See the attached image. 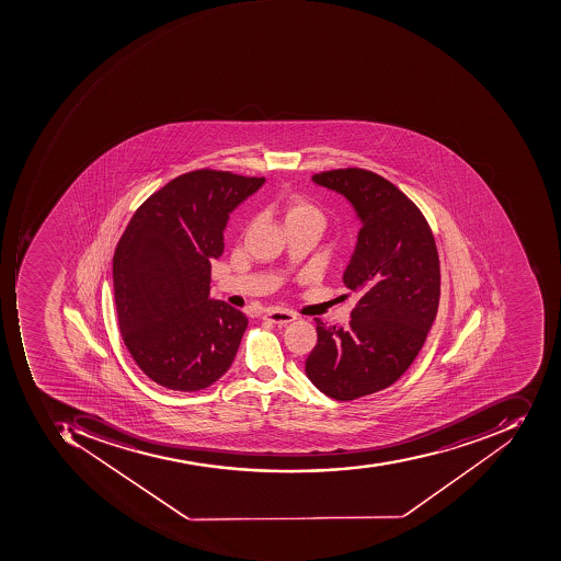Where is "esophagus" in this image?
<instances>
[{
    "label": "esophagus",
    "instance_id": "obj_1",
    "mask_svg": "<svg viewBox=\"0 0 561 561\" xmlns=\"http://www.w3.org/2000/svg\"><path fill=\"white\" fill-rule=\"evenodd\" d=\"M264 319L270 322H275V324H288V322L295 321L297 316L290 312V310L267 309L266 313H264Z\"/></svg>",
    "mask_w": 561,
    "mask_h": 561
}]
</instances>
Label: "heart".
<instances>
[{
  "label": "heart",
  "mask_w": 561,
  "mask_h": 561,
  "mask_svg": "<svg viewBox=\"0 0 561 561\" xmlns=\"http://www.w3.org/2000/svg\"><path fill=\"white\" fill-rule=\"evenodd\" d=\"M286 221L290 220H319L324 221L321 208L307 197L294 196L286 197L283 203Z\"/></svg>",
  "instance_id": "b5f03b06"
}]
</instances>
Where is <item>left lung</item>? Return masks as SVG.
<instances>
[{
    "instance_id": "left-lung-1",
    "label": "left lung",
    "mask_w": 561,
    "mask_h": 561,
    "mask_svg": "<svg viewBox=\"0 0 561 561\" xmlns=\"http://www.w3.org/2000/svg\"><path fill=\"white\" fill-rule=\"evenodd\" d=\"M362 220L343 282L359 294L346 329L316 319L307 377L336 401L392 386L422 350L440 301V260L422 209L382 175L346 167L312 175Z\"/></svg>"
}]
</instances>
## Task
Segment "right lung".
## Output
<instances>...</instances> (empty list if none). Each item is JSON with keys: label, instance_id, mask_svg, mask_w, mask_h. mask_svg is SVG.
<instances>
[{"label": "right lung", "instance_id": "obj_1", "mask_svg": "<svg viewBox=\"0 0 561 561\" xmlns=\"http://www.w3.org/2000/svg\"><path fill=\"white\" fill-rule=\"evenodd\" d=\"M264 178L197 169L167 182L136 209L113 257L121 336L148 379L193 392L230 368L248 317L209 298L228 213Z\"/></svg>", "mask_w": 561, "mask_h": 561}]
</instances>
